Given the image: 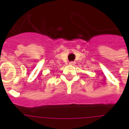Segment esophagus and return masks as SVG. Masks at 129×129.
Returning a JSON list of instances; mask_svg holds the SVG:
<instances>
[{"label": "esophagus", "mask_w": 129, "mask_h": 129, "mask_svg": "<svg viewBox=\"0 0 129 129\" xmlns=\"http://www.w3.org/2000/svg\"><path fill=\"white\" fill-rule=\"evenodd\" d=\"M69 64L71 65V66H74V65L76 64V62L75 61H70V62L69 63Z\"/></svg>", "instance_id": "34e87169"}]
</instances>
